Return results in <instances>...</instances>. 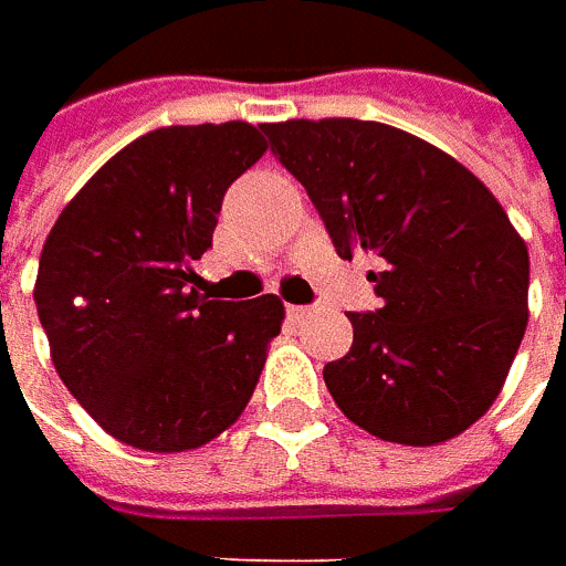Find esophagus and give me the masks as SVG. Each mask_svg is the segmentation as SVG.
<instances>
[{"label": "esophagus", "mask_w": 566, "mask_h": 566, "mask_svg": "<svg viewBox=\"0 0 566 566\" xmlns=\"http://www.w3.org/2000/svg\"><path fill=\"white\" fill-rule=\"evenodd\" d=\"M286 312H290V317H293V321H305V317L312 315V305H290Z\"/></svg>", "instance_id": "obj_1"}]
</instances>
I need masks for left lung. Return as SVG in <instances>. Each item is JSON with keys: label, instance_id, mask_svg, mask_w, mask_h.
Returning a JSON list of instances; mask_svg holds the SVG:
<instances>
[{"label": "left lung", "instance_id": "left-lung-1", "mask_svg": "<svg viewBox=\"0 0 566 566\" xmlns=\"http://www.w3.org/2000/svg\"><path fill=\"white\" fill-rule=\"evenodd\" d=\"M305 186L339 258H378L380 308L349 312L353 349L324 365L346 419L380 441L428 447L497 400L526 334L530 251L467 166L394 125H261Z\"/></svg>", "mask_w": 566, "mask_h": 566}]
</instances>
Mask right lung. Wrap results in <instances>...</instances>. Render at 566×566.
Segmentation results:
<instances>
[{
	"label": "right lung",
	"instance_id": "obj_1",
	"mask_svg": "<svg viewBox=\"0 0 566 566\" xmlns=\"http://www.w3.org/2000/svg\"><path fill=\"white\" fill-rule=\"evenodd\" d=\"M264 150L249 122L157 128L99 166L46 235L33 302L55 371L122 444L201 447L254 394L283 302L210 298L195 261Z\"/></svg>",
	"mask_w": 566,
	"mask_h": 566
}]
</instances>
